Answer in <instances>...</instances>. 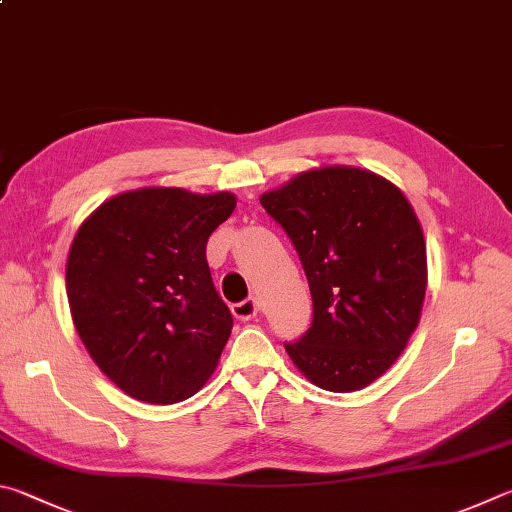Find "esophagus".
Listing matches in <instances>:
<instances>
[{
  "instance_id": "1",
  "label": "esophagus",
  "mask_w": 512,
  "mask_h": 512,
  "mask_svg": "<svg viewBox=\"0 0 512 512\" xmlns=\"http://www.w3.org/2000/svg\"><path fill=\"white\" fill-rule=\"evenodd\" d=\"M257 309H259V304H257L255 297H248V300H241V302H235V304L230 306V311H232V315H235L237 320L255 318Z\"/></svg>"
}]
</instances>
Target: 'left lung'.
Here are the masks:
<instances>
[{
  "mask_svg": "<svg viewBox=\"0 0 512 512\" xmlns=\"http://www.w3.org/2000/svg\"><path fill=\"white\" fill-rule=\"evenodd\" d=\"M311 288L313 320L286 353L329 392H356L394 365L421 315L427 259L405 194L374 172L333 165L262 194Z\"/></svg>",
  "mask_w": 512,
  "mask_h": 512,
  "instance_id": "1",
  "label": "left lung"
}]
</instances>
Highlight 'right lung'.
Segmentation results:
<instances>
[{
    "instance_id": "1",
    "label": "right lung",
    "mask_w": 512,
    "mask_h": 512,
    "mask_svg": "<svg viewBox=\"0 0 512 512\" xmlns=\"http://www.w3.org/2000/svg\"><path fill=\"white\" fill-rule=\"evenodd\" d=\"M235 203L230 192L143 188L102 203L73 239V324L102 374L136 401L179 403L215 371L232 315L206 244Z\"/></svg>"
}]
</instances>
